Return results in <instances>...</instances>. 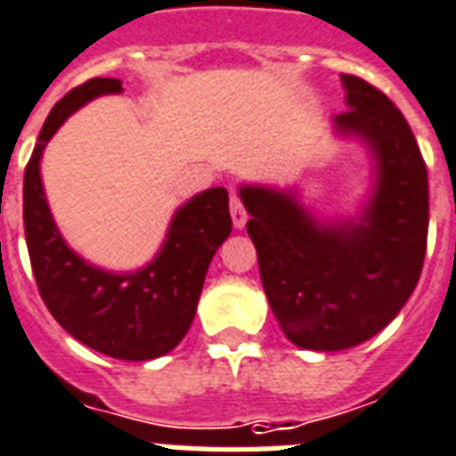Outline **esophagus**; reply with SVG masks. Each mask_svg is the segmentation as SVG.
<instances>
[{
	"label": "esophagus",
	"mask_w": 456,
	"mask_h": 456,
	"mask_svg": "<svg viewBox=\"0 0 456 456\" xmlns=\"http://www.w3.org/2000/svg\"><path fill=\"white\" fill-rule=\"evenodd\" d=\"M231 216H232V225L242 231L247 224V211L242 207V200H240L238 192H231Z\"/></svg>",
	"instance_id": "34e87169"
}]
</instances>
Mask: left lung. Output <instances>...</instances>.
Masks as SVG:
<instances>
[{"label": "left lung", "instance_id": "1", "mask_svg": "<svg viewBox=\"0 0 456 456\" xmlns=\"http://www.w3.org/2000/svg\"><path fill=\"white\" fill-rule=\"evenodd\" d=\"M348 110L334 131L372 155L358 216L318 221L298 191L240 185L261 282L291 344L344 351L384 330L414 291L428 235V176L403 112L365 79L341 75Z\"/></svg>", "mask_w": 456, "mask_h": 456}]
</instances>
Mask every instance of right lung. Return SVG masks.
I'll list each match as a JSON object with an SVG mask.
<instances>
[{"mask_svg": "<svg viewBox=\"0 0 456 456\" xmlns=\"http://www.w3.org/2000/svg\"><path fill=\"white\" fill-rule=\"evenodd\" d=\"M105 94H122V82L89 79L49 112L25 167V240L39 294L58 325L110 358L152 360L174 351L191 330L207 268L232 231L228 191L209 188L178 207L158 256L138 271L112 273L84 261L51 216L39 162L65 119Z\"/></svg>", "mask_w": 456, "mask_h": 456, "instance_id": "obj_1", "label": "right lung"}]
</instances>
